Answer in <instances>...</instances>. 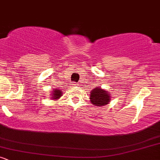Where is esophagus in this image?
Here are the masks:
<instances>
[{
	"label": "esophagus",
	"mask_w": 160,
	"mask_h": 160,
	"mask_svg": "<svg viewBox=\"0 0 160 160\" xmlns=\"http://www.w3.org/2000/svg\"><path fill=\"white\" fill-rule=\"evenodd\" d=\"M78 85V84L76 82H72V83H71V86H77Z\"/></svg>",
	"instance_id": "esophagus-1"
}]
</instances>
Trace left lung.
Wrapping results in <instances>:
<instances>
[{
    "label": "left lung",
    "instance_id": "1",
    "mask_svg": "<svg viewBox=\"0 0 160 160\" xmlns=\"http://www.w3.org/2000/svg\"><path fill=\"white\" fill-rule=\"evenodd\" d=\"M111 100V95L108 94L107 91L101 89L100 87L95 88L91 92L90 101L91 103L96 106H104L108 104Z\"/></svg>",
    "mask_w": 160,
    "mask_h": 160
}]
</instances>
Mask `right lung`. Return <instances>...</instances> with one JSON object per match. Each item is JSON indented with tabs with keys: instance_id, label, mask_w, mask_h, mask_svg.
<instances>
[{
	"instance_id": "obj_1",
	"label": "right lung",
	"mask_w": 160,
	"mask_h": 160,
	"mask_svg": "<svg viewBox=\"0 0 160 160\" xmlns=\"http://www.w3.org/2000/svg\"><path fill=\"white\" fill-rule=\"evenodd\" d=\"M52 95L51 97H52V98L57 99L59 98L60 97L62 96V90H59V89H54L52 92Z\"/></svg>"
}]
</instances>
